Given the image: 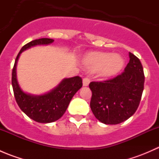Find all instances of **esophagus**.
I'll list each match as a JSON object with an SVG mask.
<instances>
[{"label":"esophagus","mask_w":159,"mask_h":159,"mask_svg":"<svg viewBox=\"0 0 159 159\" xmlns=\"http://www.w3.org/2000/svg\"><path fill=\"white\" fill-rule=\"evenodd\" d=\"M90 78H88V77H85V78H83V85L84 86H88L90 83Z\"/></svg>","instance_id":"1"}]
</instances>
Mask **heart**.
<instances>
[{"label": "heart", "mask_w": 159, "mask_h": 159, "mask_svg": "<svg viewBox=\"0 0 159 159\" xmlns=\"http://www.w3.org/2000/svg\"><path fill=\"white\" fill-rule=\"evenodd\" d=\"M124 60L118 54L106 52H92L86 55L84 65L91 71L100 70L104 77H111L121 71L124 67Z\"/></svg>", "instance_id": "1"}]
</instances>
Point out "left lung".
I'll use <instances>...</instances> for the list:
<instances>
[{
    "label": "left lung",
    "instance_id": "obj_1",
    "mask_svg": "<svg viewBox=\"0 0 159 159\" xmlns=\"http://www.w3.org/2000/svg\"><path fill=\"white\" fill-rule=\"evenodd\" d=\"M124 71L110 79L91 81L90 106L95 118L106 125L129 119L139 108L144 90L145 75L140 60L129 53Z\"/></svg>",
    "mask_w": 159,
    "mask_h": 159
}]
</instances>
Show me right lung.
Listing matches in <instances>:
<instances>
[{"mask_svg":"<svg viewBox=\"0 0 159 159\" xmlns=\"http://www.w3.org/2000/svg\"><path fill=\"white\" fill-rule=\"evenodd\" d=\"M54 41L50 38H40L30 41L22 47L15 59L12 69V83L14 98L22 111L39 123H50L58 120L65 114L75 93L82 87L81 77L66 78L56 89L41 96H33L21 91L16 78V65L20 53L37 44H48Z\"/></svg>","mask_w":159,"mask_h":159,"instance_id":"obj_1","label":"right lung"}]
</instances>
